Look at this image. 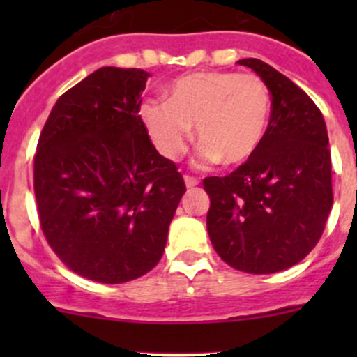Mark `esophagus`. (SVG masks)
I'll return each mask as SVG.
<instances>
[{"instance_id":"obj_1","label":"esophagus","mask_w":357,"mask_h":357,"mask_svg":"<svg viewBox=\"0 0 357 357\" xmlns=\"http://www.w3.org/2000/svg\"><path fill=\"white\" fill-rule=\"evenodd\" d=\"M185 183H186V186H188V188H193V186H197L199 185V178H195V176H190V174H186L185 176Z\"/></svg>"}]
</instances>
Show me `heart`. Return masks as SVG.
Wrapping results in <instances>:
<instances>
[{
    "mask_svg": "<svg viewBox=\"0 0 357 357\" xmlns=\"http://www.w3.org/2000/svg\"><path fill=\"white\" fill-rule=\"evenodd\" d=\"M271 96L250 72H193L172 81L167 102L150 98L139 107L146 135L165 158L186 152L197 124L204 162L242 164L257 152L268 129Z\"/></svg>",
    "mask_w": 357,
    "mask_h": 357,
    "instance_id": "obj_1",
    "label": "heart"
}]
</instances>
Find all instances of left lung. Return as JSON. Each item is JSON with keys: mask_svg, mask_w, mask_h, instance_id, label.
I'll list each match as a JSON object with an SVG mask.
<instances>
[{"mask_svg": "<svg viewBox=\"0 0 357 357\" xmlns=\"http://www.w3.org/2000/svg\"><path fill=\"white\" fill-rule=\"evenodd\" d=\"M250 67L271 93V115L257 152L225 178L204 179L207 231L219 257L252 275L301 262L325 229L333 204L325 119L287 75L257 59Z\"/></svg>", "mask_w": 357, "mask_h": 357, "instance_id": "8db88e82", "label": "left lung"}]
</instances>
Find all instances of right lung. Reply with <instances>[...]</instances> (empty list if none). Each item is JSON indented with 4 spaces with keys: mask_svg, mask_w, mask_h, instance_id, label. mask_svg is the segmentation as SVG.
I'll list each match as a JSON object with an SVG mask.
<instances>
[{
    "mask_svg": "<svg viewBox=\"0 0 357 357\" xmlns=\"http://www.w3.org/2000/svg\"><path fill=\"white\" fill-rule=\"evenodd\" d=\"M149 72L102 67L56 100L34 155L43 235L79 276L124 283L160 261L183 193L139 119Z\"/></svg>",
    "mask_w": 357,
    "mask_h": 357,
    "instance_id": "1",
    "label": "right lung"
}]
</instances>
